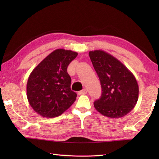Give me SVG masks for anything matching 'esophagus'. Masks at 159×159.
Wrapping results in <instances>:
<instances>
[{
  "label": "esophagus",
  "instance_id": "1",
  "mask_svg": "<svg viewBox=\"0 0 159 159\" xmlns=\"http://www.w3.org/2000/svg\"><path fill=\"white\" fill-rule=\"evenodd\" d=\"M86 93H87V90L86 89H83L82 90H80L79 92V95H85Z\"/></svg>",
  "mask_w": 159,
  "mask_h": 159
}]
</instances>
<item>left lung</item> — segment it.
I'll return each mask as SVG.
<instances>
[{"label": "left lung", "mask_w": 159, "mask_h": 159, "mask_svg": "<svg viewBox=\"0 0 159 159\" xmlns=\"http://www.w3.org/2000/svg\"><path fill=\"white\" fill-rule=\"evenodd\" d=\"M89 56L100 80L102 92L101 98L94 102V107L104 116H124L138 100L139 86L135 77L124 64L105 51H90Z\"/></svg>", "instance_id": "obj_1"}]
</instances>
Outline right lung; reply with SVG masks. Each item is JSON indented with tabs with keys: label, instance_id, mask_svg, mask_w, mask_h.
I'll return each instance as SVG.
<instances>
[{
	"label": "right lung",
	"instance_id": "obj_1",
	"mask_svg": "<svg viewBox=\"0 0 159 159\" xmlns=\"http://www.w3.org/2000/svg\"><path fill=\"white\" fill-rule=\"evenodd\" d=\"M77 55L72 50H54L29 75L26 95L32 109L40 116L57 117L76 101L77 95L71 90L67 67Z\"/></svg>",
	"mask_w": 159,
	"mask_h": 159
}]
</instances>
